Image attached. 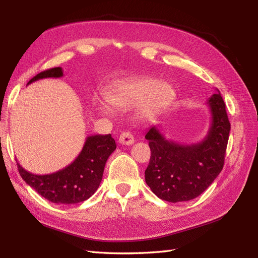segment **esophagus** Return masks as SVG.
Returning a JSON list of instances; mask_svg holds the SVG:
<instances>
[{
  "label": "esophagus",
  "mask_w": 258,
  "mask_h": 258,
  "mask_svg": "<svg viewBox=\"0 0 258 258\" xmlns=\"http://www.w3.org/2000/svg\"><path fill=\"white\" fill-rule=\"evenodd\" d=\"M118 143L122 145H132L134 144V136L130 132H123L118 138Z\"/></svg>",
  "instance_id": "obj_1"
}]
</instances>
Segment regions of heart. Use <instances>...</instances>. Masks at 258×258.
<instances>
[{"label":"heart","instance_id":"b5f03b06","mask_svg":"<svg viewBox=\"0 0 258 258\" xmlns=\"http://www.w3.org/2000/svg\"><path fill=\"white\" fill-rule=\"evenodd\" d=\"M174 97L175 91L167 82L145 79L115 87L107 93L106 101L118 111H127L140 104L141 117L152 118L165 109ZM95 108L104 115H109L108 109L101 104H96Z\"/></svg>","mask_w":258,"mask_h":258}]
</instances>
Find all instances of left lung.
Wrapping results in <instances>:
<instances>
[{
  "instance_id": "obj_1",
  "label": "left lung",
  "mask_w": 258,
  "mask_h": 258,
  "mask_svg": "<svg viewBox=\"0 0 258 258\" xmlns=\"http://www.w3.org/2000/svg\"><path fill=\"white\" fill-rule=\"evenodd\" d=\"M211 125L204 140L184 145L167 140L156 125L145 139L151 149L145 182L163 201L185 202L200 196L222 172L231 131L225 103L218 90L207 101Z\"/></svg>"
}]
</instances>
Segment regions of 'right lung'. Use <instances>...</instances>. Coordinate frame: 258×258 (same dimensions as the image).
I'll return each instance as SVG.
<instances>
[{"instance_id":"add662e5","label":"right lung","mask_w":258,"mask_h":258,"mask_svg":"<svg viewBox=\"0 0 258 258\" xmlns=\"http://www.w3.org/2000/svg\"><path fill=\"white\" fill-rule=\"evenodd\" d=\"M62 68L46 70L34 76L33 82L62 78ZM116 149L111 134L87 136L83 149L75 160L57 172L37 175L27 172L18 163L20 175L27 185L38 194L55 204H76L84 202L95 193L102 182L104 167L109 155Z\"/></svg>"}]
</instances>
